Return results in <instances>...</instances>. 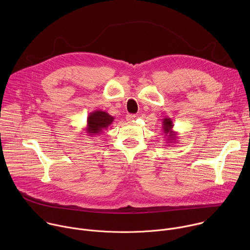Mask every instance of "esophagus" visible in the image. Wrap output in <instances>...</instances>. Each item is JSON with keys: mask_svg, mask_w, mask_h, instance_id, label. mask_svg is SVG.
Returning a JSON list of instances; mask_svg holds the SVG:
<instances>
[{"mask_svg": "<svg viewBox=\"0 0 250 250\" xmlns=\"http://www.w3.org/2000/svg\"><path fill=\"white\" fill-rule=\"evenodd\" d=\"M135 115H132V114H128V115H126V121L127 122H131V121H133L134 119H135Z\"/></svg>", "mask_w": 250, "mask_h": 250, "instance_id": "34e87169", "label": "esophagus"}]
</instances>
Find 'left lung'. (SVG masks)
I'll return each instance as SVG.
<instances>
[{"mask_svg": "<svg viewBox=\"0 0 250 250\" xmlns=\"http://www.w3.org/2000/svg\"><path fill=\"white\" fill-rule=\"evenodd\" d=\"M173 122L170 118H165L163 119L162 121V127H163V132H164V135L166 138V144L168 145H171V144H175L178 136H177V132L173 130Z\"/></svg>", "mask_w": 250, "mask_h": 250, "instance_id": "1", "label": "left lung"}]
</instances>
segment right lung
Listing matches in <instances>:
<instances>
[{
    "instance_id": "right-lung-1",
    "label": "right lung",
    "mask_w": 250,
    "mask_h": 250,
    "mask_svg": "<svg viewBox=\"0 0 250 250\" xmlns=\"http://www.w3.org/2000/svg\"><path fill=\"white\" fill-rule=\"evenodd\" d=\"M115 118L106 112L97 110L89 114L87 118V126L85 128L88 135L94 136L100 134L112 125Z\"/></svg>"
}]
</instances>
